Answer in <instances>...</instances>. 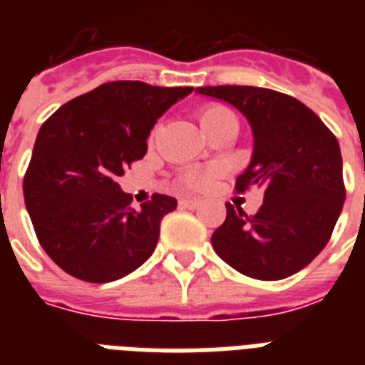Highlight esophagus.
Returning a JSON list of instances; mask_svg holds the SVG:
<instances>
[{"mask_svg": "<svg viewBox=\"0 0 365 365\" xmlns=\"http://www.w3.org/2000/svg\"><path fill=\"white\" fill-rule=\"evenodd\" d=\"M180 206H183V208H191V210H193V208H199L200 200H197V199H182V200H180Z\"/></svg>", "mask_w": 365, "mask_h": 365, "instance_id": "34e87169", "label": "esophagus"}]
</instances>
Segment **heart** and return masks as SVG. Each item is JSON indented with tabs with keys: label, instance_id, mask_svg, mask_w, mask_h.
<instances>
[{
	"label": "heart",
	"instance_id": "b5f03b06",
	"mask_svg": "<svg viewBox=\"0 0 365 365\" xmlns=\"http://www.w3.org/2000/svg\"><path fill=\"white\" fill-rule=\"evenodd\" d=\"M229 115H233V113H231L227 108H223V106H217V104H210V106H205V108L199 111V123L200 126H202V130L208 134V132L217 125V123H222L223 119ZM210 178H212L210 172L187 170V172H183L182 176H180V182H182L183 187L199 191V189L208 185Z\"/></svg>",
	"mask_w": 365,
	"mask_h": 365
}]
</instances>
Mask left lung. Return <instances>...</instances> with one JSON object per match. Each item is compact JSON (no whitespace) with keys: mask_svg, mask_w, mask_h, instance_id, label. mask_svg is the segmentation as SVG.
Wrapping results in <instances>:
<instances>
[{"mask_svg":"<svg viewBox=\"0 0 365 365\" xmlns=\"http://www.w3.org/2000/svg\"><path fill=\"white\" fill-rule=\"evenodd\" d=\"M195 93L223 100L248 119L254 153L235 189H263L254 216L225 205L227 217L212 235V246L250 278L292 277L322 252L343 210L337 138L303 102L271 88L220 85Z\"/></svg>","mask_w":365,"mask_h":365,"instance_id":"obj_1","label":"left lung"}]
</instances>
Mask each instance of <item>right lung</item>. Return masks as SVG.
<instances>
[{
  "label": "right lung",
  "instance_id": "obj_1",
  "mask_svg": "<svg viewBox=\"0 0 365 365\" xmlns=\"http://www.w3.org/2000/svg\"><path fill=\"white\" fill-rule=\"evenodd\" d=\"M193 87L111 81L70 100L37 132L24 202L37 240L56 265L85 282L130 274L155 252L168 195L130 206L117 178L143 159L157 119Z\"/></svg>",
  "mask_w": 365,
  "mask_h": 365
}]
</instances>
